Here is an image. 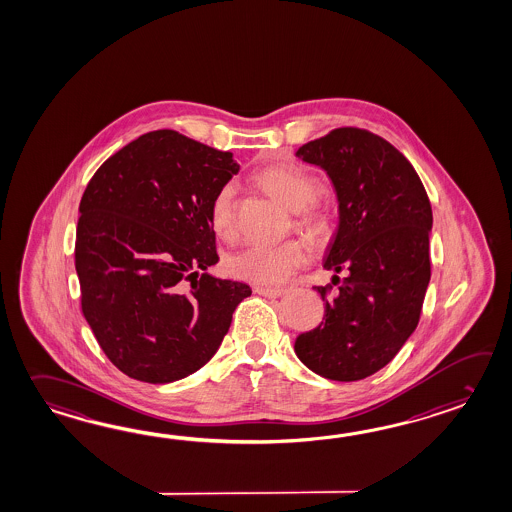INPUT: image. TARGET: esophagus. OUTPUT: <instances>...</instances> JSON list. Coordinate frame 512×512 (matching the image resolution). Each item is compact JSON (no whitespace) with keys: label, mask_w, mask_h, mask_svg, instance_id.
I'll list each match as a JSON object with an SVG mask.
<instances>
[{"label":"esophagus","mask_w":512,"mask_h":512,"mask_svg":"<svg viewBox=\"0 0 512 512\" xmlns=\"http://www.w3.org/2000/svg\"><path fill=\"white\" fill-rule=\"evenodd\" d=\"M253 292L264 297H279L284 294L283 288H268V286H255Z\"/></svg>","instance_id":"1"}]
</instances>
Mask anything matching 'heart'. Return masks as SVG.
Segmentation results:
<instances>
[{
	"instance_id": "obj_1",
	"label": "heart",
	"mask_w": 512,
	"mask_h": 512,
	"mask_svg": "<svg viewBox=\"0 0 512 512\" xmlns=\"http://www.w3.org/2000/svg\"><path fill=\"white\" fill-rule=\"evenodd\" d=\"M262 187L277 196L292 211H301L299 226L310 233H323L327 229L325 216L318 209L308 207L318 200L321 185L318 180L305 171L290 167H273L261 174ZM235 183H226L218 189L209 218L218 237L229 239L235 233ZM307 246L299 240H288L279 246L251 244L244 250L229 255L226 270L229 275L250 281V283L275 286L283 284L307 262Z\"/></svg>"
}]
</instances>
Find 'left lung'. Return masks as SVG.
<instances>
[{
  "mask_svg": "<svg viewBox=\"0 0 512 512\" xmlns=\"http://www.w3.org/2000/svg\"><path fill=\"white\" fill-rule=\"evenodd\" d=\"M296 156L334 185L338 228L323 268L345 277L332 297L330 284L314 286L325 316L297 336L294 349L316 375L362 380L389 364L417 329L432 275V205L408 159L362 128H336Z\"/></svg>",
  "mask_w": 512,
  "mask_h": 512,
  "instance_id": "obj_1",
  "label": "left lung"
}]
</instances>
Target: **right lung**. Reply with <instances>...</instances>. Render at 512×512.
<instances>
[{
	"mask_svg": "<svg viewBox=\"0 0 512 512\" xmlns=\"http://www.w3.org/2000/svg\"><path fill=\"white\" fill-rule=\"evenodd\" d=\"M239 169L231 152L156 130L88 183L75 242L82 314L126 376L169 384L193 375L251 296L248 284L205 272L218 262L211 202Z\"/></svg>",
	"mask_w": 512,
	"mask_h": 512,
	"instance_id": "obj_1",
	"label": "right lung"
}]
</instances>
